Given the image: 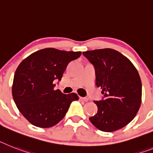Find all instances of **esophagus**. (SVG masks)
Masks as SVG:
<instances>
[{"label":"esophagus","instance_id":"1","mask_svg":"<svg viewBox=\"0 0 153 153\" xmlns=\"http://www.w3.org/2000/svg\"><path fill=\"white\" fill-rule=\"evenodd\" d=\"M79 100L81 101H83V102H87L88 100V98H85V97H79Z\"/></svg>","mask_w":153,"mask_h":153}]
</instances>
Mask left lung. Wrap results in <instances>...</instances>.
<instances>
[{
    "label": "left lung",
    "mask_w": 153,
    "mask_h": 153,
    "mask_svg": "<svg viewBox=\"0 0 153 153\" xmlns=\"http://www.w3.org/2000/svg\"><path fill=\"white\" fill-rule=\"evenodd\" d=\"M93 65L96 85L101 87L103 97L94 101L98 111L89 117L96 128L111 132L124 128L138 113L142 102V82L129 59L113 49L82 53Z\"/></svg>",
    "instance_id": "left-lung-1"
}]
</instances>
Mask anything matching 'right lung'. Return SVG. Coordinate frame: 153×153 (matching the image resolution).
<instances>
[{"mask_svg":"<svg viewBox=\"0 0 153 153\" xmlns=\"http://www.w3.org/2000/svg\"><path fill=\"white\" fill-rule=\"evenodd\" d=\"M80 51L46 48L23 60L15 71L12 96L19 110L33 125L54 126L65 117L76 93L64 94L55 90L53 81L61 80L71 61L79 58Z\"/></svg>","mask_w":153,"mask_h":153,"instance_id":"obj_1","label":"right lung"}]
</instances>
